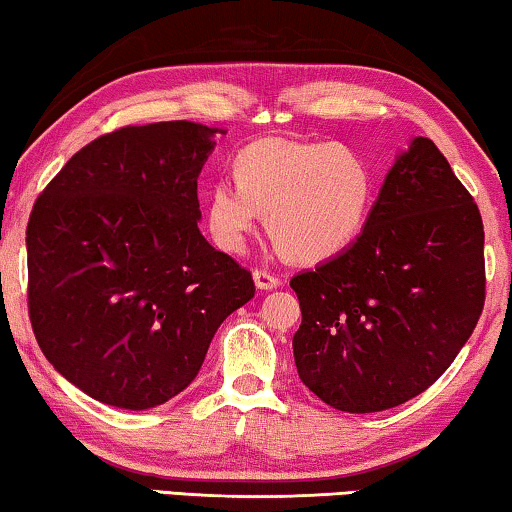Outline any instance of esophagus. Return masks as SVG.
Masks as SVG:
<instances>
[{"label":"esophagus","mask_w":512,"mask_h":512,"mask_svg":"<svg viewBox=\"0 0 512 512\" xmlns=\"http://www.w3.org/2000/svg\"><path fill=\"white\" fill-rule=\"evenodd\" d=\"M254 281H256V286L261 288V291H272V288L279 286L277 274H272V272L263 270V268H256L254 270Z\"/></svg>","instance_id":"esophagus-1"}]
</instances>
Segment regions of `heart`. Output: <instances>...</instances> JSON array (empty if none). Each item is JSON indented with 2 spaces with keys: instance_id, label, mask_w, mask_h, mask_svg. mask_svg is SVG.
Segmentation results:
<instances>
[{
  "instance_id": "heart-1",
  "label": "heart",
  "mask_w": 512,
  "mask_h": 512,
  "mask_svg": "<svg viewBox=\"0 0 512 512\" xmlns=\"http://www.w3.org/2000/svg\"><path fill=\"white\" fill-rule=\"evenodd\" d=\"M233 181L207 194L214 244L238 254L263 214L279 254L293 263H323L360 238L376 201L374 166L342 143L256 140L238 152Z\"/></svg>"
}]
</instances>
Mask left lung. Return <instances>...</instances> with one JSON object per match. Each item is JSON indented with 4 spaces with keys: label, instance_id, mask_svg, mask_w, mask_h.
<instances>
[{
    "label": "left lung",
    "instance_id": "1",
    "mask_svg": "<svg viewBox=\"0 0 512 512\" xmlns=\"http://www.w3.org/2000/svg\"><path fill=\"white\" fill-rule=\"evenodd\" d=\"M483 249L473 196L432 140L413 138L360 238L291 279L302 383L346 413L385 411L425 392L483 314Z\"/></svg>",
    "mask_w": 512,
    "mask_h": 512
}]
</instances>
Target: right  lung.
I'll return each instance as SVG.
<instances>
[{
    "label": "right lung",
    "mask_w": 512,
    "mask_h": 512,
    "mask_svg": "<svg viewBox=\"0 0 512 512\" xmlns=\"http://www.w3.org/2000/svg\"><path fill=\"white\" fill-rule=\"evenodd\" d=\"M219 129L175 120L103 133L36 198L27 305L43 355L85 395L143 411L196 379L251 272L198 231Z\"/></svg>",
    "instance_id": "obj_1"
}]
</instances>
